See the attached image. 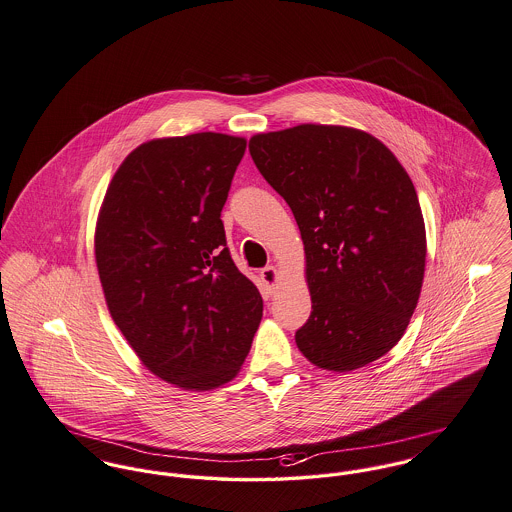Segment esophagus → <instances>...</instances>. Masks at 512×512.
Returning a JSON list of instances; mask_svg holds the SVG:
<instances>
[{
    "label": "esophagus",
    "instance_id": "34e87169",
    "mask_svg": "<svg viewBox=\"0 0 512 512\" xmlns=\"http://www.w3.org/2000/svg\"><path fill=\"white\" fill-rule=\"evenodd\" d=\"M260 277H262V281L266 283V287H268L270 291H273L275 285H277V281H279V272H277V268L268 266V268H264V270L260 272Z\"/></svg>",
    "mask_w": 512,
    "mask_h": 512
}]
</instances>
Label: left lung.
Here are the masks:
<instances>
[{"label":"left lung","instance_id":"obj_1","mask_svg":"<svg viewBox=\"0 0 512 512\" xmlns=\"http://www.w3.org/2000/svg\"><path fill=\"white\" fill-rule=\"evenodd\" d=\"M248 149L305 244L312 312L295 334L299 351L336 373L386 355L425 273V223L406 169L382 141L347 126L256 134Z\"/></svg>","mask_w":512,"mask_h":512}]
</instances>
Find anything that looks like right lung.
Listing matches in <instances>:
<instances>
[{"label": "right lung", "instance_id": "add662e5", "mask_svg": "<svg viewBox=\"0 0 512 512\" xmlns=\"http://www.w3.org/2000/svg\"><path fill=\"white\" fill-rule=\"evenodd\" d=\"M244 137L141 143L114 172L95 229L106 307L139 361L182 390L239 375L262 320L256 285L227 248L221 209Z\"/></svg>", "mask_w": 512, "mask_h": 512}]
</instances>
